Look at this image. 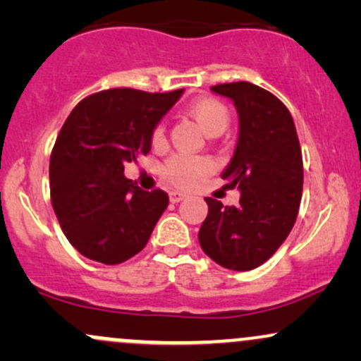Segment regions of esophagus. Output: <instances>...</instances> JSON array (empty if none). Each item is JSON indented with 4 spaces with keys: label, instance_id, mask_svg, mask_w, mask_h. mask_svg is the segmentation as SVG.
Returning <instances> with one entry per match:
<instances>
[{
    "label": "esophagus",
    "instance_id": "obj_1",
    "mask_svg": "<svg viewBox=\"0 0 361 361\" xmlns=\"http://www.w3.org/2000/svg\"><path fill=\"white\" fill-rule=\"evenodd\" d=\"M185 197H186V195L181 193V192H171V193H169V200H171V204H178V202L183 200Z\"/></svg>",
    "mask_w": 361,
    "mask_h": 361
}]
</instances>
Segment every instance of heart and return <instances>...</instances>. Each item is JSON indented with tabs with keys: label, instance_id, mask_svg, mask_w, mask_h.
Instances as JSON below:
<instances>
[{
	"label": "heart",
	"instance_id": "1",
	"mask_svg": "<svg viewBox=\"0 0 361 361\" xmlns=\"http://www.w3.org/2000/svg\"><path fill=\"white\" fill-rule=\"evenodd\" d=\"M197 126L210 137L221 135L231 122V111L227 105L217 98L204 97L192 102L186 109ZM152 146H161L164 142V127L156 126L151 132ZM212 171V161L205 156L175 154L168 157L161 166V175L164 180L176 186H192Z\"/></svg>",
	"mask_w": 361,
	"mask_h": 361
}]
</instances>
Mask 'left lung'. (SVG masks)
Instances as JSON below:
<instances>
[{"label": "left lung", "mask_w": 361, "mask_h": 361, "mask_svg": "<svg viewBox=\"0 0 361 361\" xmlns=\"http://www.w3.org/2000/svg\"><path fill=\"white\" fill-rule=\"evenodd\" d=\"M210 90L238 110L239 137L222 180L241 198L235 207L205 198L198 243L221 267L247 271L270 259L295 224L304 185L300 144L288 109L270 91L247 81Z\"/></svg>", "instance_id": "1"}]
</instances>
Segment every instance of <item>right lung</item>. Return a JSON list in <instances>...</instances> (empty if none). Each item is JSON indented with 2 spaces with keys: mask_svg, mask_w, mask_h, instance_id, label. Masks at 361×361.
Segmentation results:
<instances>
[{
  "mask_svg": "<svg viewBox=\"0 0 361 361\" xmlns=\"http://www.w3.org/2000/svg\"><path fill=\"white\" fill-rule=\"evenodd\" d=\"M185 90L114 88L90 94L66 118L51 154V200L68 241L86 258L118 264L144 250L168 207L123 166L151 151V132Z\"/></svg>",
  "mask_w": 361,
  "mask_h": 361,
  "instance_id": "add662e5",
  "label": "right lung"
}]
</instances>
